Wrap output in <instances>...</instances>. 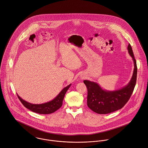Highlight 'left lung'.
Returning <instances> with one entry per match:
<instances>
[{
    "label": "left lung",
    "mask_w": 148,
    "mask_h": 148,
    "mask_svg": "<svg viewBox=\"0 0 148 148\" xmlns=\"http://www.w3.org/2000/svg\"><path fill=\"white\" fill-rule=\"evenodd\" d=\"M129 55L133 58L134 69L133 76L129 84L122 88L108 91L102 89L96 82L84 80L87 87V105L95 112L99 114H107L122 108L130 99L137 81V67L132 46L127 47Z\"/></svg>",
    "instance_id": "8db88e82"
}]
</instances>
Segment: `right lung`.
<instances>
[{"instance_id": "right-lung-1", "label": "right lung", "mask_w": 148, "mask_h": 148, "mask_svg": "<svg viewBox=\"0 0 148 148\" xmlns=\"http://www.w3.org/2000/svg\"><path fill=\"white\" fill-rule=\"evenodd\" d=\"M71 85V84H70L67 86L63 88L55 99L50 101L43 104H32L25 101L18 95L17 96L22 104L28 110L40 114H49L55 112L62 107L64 95L67 90L70 87Z\"/></svg>"}]
</instances>
